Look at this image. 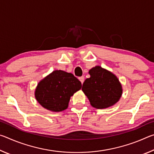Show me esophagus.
I'll use <instances>...</instances> for the list:
<instances>
[{
  "label": "esophagus",
  "mask_w": 154,
  "mask_h": 154,
  "mask_svg": "<svg viewBox=\"0 0 154 154\" xmlns=\"http://www.w3.org/2000/svg\"><path fill=\"white\" fill-rule=\"evenodd\" d=\"M79 81L81 82V83H82V84H83V83L84 82V77H83V76L80 77L79 78Z\"/></svg>",
  "instance_id": "obj_1"
}]
</instances>
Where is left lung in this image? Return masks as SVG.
<instances>
[{
  "label": "left lung",
  "instance_id": "left-lung-1",
  "mask_svg": "<svg viewBox=\"0 0 154 154\" xmlns=\"http://www.w3.org/2000/svg\"><path fill=\"white\" fill-rule=\"evenodd\" d=\"M89 74L90 77L83 82L82 90L93 107L106 109L118 102L123 89L116 75L100 66L92 68Z\"/></svg>",
  "mask_w": 154,
  "mask_h": 154
}]
</instances>
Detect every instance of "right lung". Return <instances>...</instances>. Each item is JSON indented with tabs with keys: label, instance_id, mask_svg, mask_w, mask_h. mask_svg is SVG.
Instances as JSON below:
<instances>
[{
	"label": "right lung",
	"instance_id": "add662e5",
	"mask_svg": "<svg viewBox=\"0 0 154 154\" xmlns=\"http://www.w3.org/2000/svg\"><path fill=\"white\" fill-rule=\"evenodd\" d=\"M82 88V83L72 73L56 70L41 79L35 91L40 105L52 112L66 109L70 99Z\"/></svg>",
	"mask_w": 154,
	"mask_h": 154
}]
</instances>
